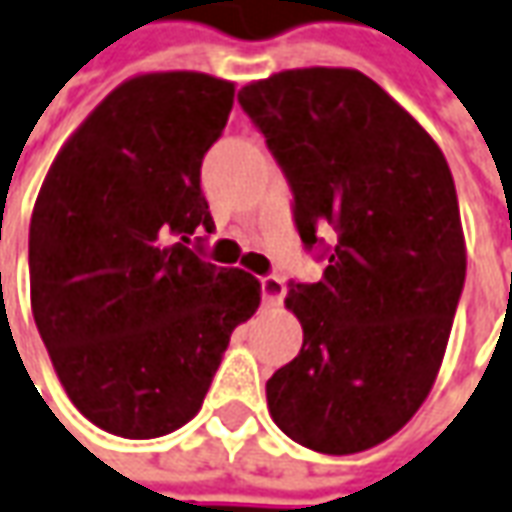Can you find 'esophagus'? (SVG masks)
Returning a JSON list of instances; mask_svg holds the SVG:
<instances>
[{"instance_id":"esophagus-1","label":"esophagus","mask_w":512,"mask_h":512,"mask_svg":"<svg viewBox=\"0 0 512 512\" xmlns=\"http://www.w3.org/2000/svg\"><path fill=\"white\" fill-rule=\"evenodd\" d=\"M260 294H263V302H280L285 297V283L280 277H260Z\"/></svg>"}]
</instances>
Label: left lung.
<instances>
[{
	"label": "left lung",
	"instance_id": "left-lung-1",
	"mask_svg": "<svg viewBox=\"0 0 512 512\" xmlns=\"http://www.w3.org/2000/svg\"><path fill=\"white\" fill-rule=\"evenodd\" d=\"M291 187L302 246L328 266L288 283L302 350L266 384L305 448L356 454L426 401L465 285L457 190L443 151L358 69H288L238 92Z\"/></svg>",
	"mask_w": 512,
	"mask_h": 512
}]
</instances>
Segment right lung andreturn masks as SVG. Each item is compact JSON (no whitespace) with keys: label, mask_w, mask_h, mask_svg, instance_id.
<instances>
[{"label":"right lung","mask_w":512,"mask_h":512,"mask_svg":"<svg viewBox=\"0 0 512 512\" xmlns=\"http://www.w3.org/2000/svg\"><path fill=\"white\" fill-rule=\"evenodd\" d=\"M235 86L154 72L117 86L55 156L30 221V302L69 401L151 440L204 403L260 283L204 260L201 159Z\"/></svg>","instance_id":"right-lung-1"}]
</instances>
